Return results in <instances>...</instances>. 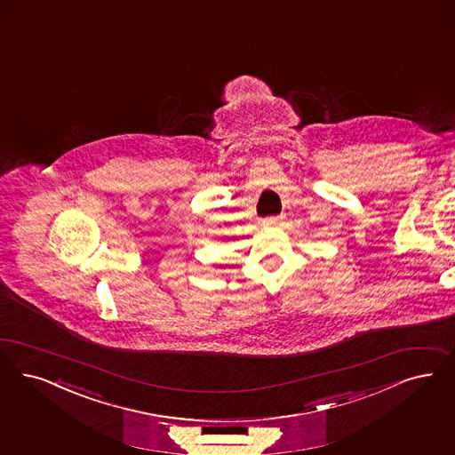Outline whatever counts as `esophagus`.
<instances>
[{
  "instance_id": "obj_1",
  "label": "esophagus",
  "mask_w": 455,
  "mask_h": 455,
  "mask_svg": "<svg viewBox=\"0 0 455 455\" xmlns=\"http://www.w3.org/2000/svg\"><path fill=\"white\" fill-rule=\"evenodd\" d=\"M281 221H283V217H267L262 220V227H277V225H281Z\"/></svg>"
}]
</instances>
